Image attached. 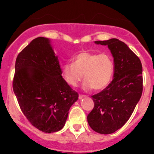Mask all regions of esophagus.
I'll use <instances>...</instances> for the list:
<instances>
[{"mask_svg":"<svg viewBox=\"0 0 154 154\" xmlns=\"http://www.w3.org/2000/svg\"><path fill=\"white\" fill-rule=\"evenodd\" d=\"M86 97V95H84V94H79V99H83Z\"/></svg>","mask_w":154,"mask_h":154,"instance_id":"esophagus-1","label":"esophagus"}]
</instances>
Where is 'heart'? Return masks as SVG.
<instances>
[{"label": "heart", "mask_w": 154, "mask_h": 154, "mask_svg": "<svg viewBox=\"0 0 154 154\" xmlns=\"http://www.w3.org/2000/svg\"><path fill=\"white\" fill-rule=\"evenodd\" d=\"M63 73L70 86H77L83 74L84 88L100 91L111 82L114 74V63L111 56L106 53L98 54L83 51L74 56L73 63H67L63 66Z\"/></svg>", "instance_id": "1"}]
</instances>
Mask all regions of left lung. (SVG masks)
<instances>
[{"label": "left lung", "mask_w": 154, "mask_h": 154, "mask_svg": "<svg viewBox=\"0 0 154 154\" xmlns=\"http://www.w3.org/2000/svg\"><path fill=\"white\" fill-rule=\"evenodd\" d=\"M94 43L108 46L114 58V74L106 88L91 96L94 106L87 121L94 131L111 134L125 125L140 100L142 66L139 57L117 38Z\"/></svg>", "instance_id": "obj_1"}]
</instances>
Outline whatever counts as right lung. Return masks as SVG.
I'll return each mask as SVG.
<instances>
[{
    "instance_id": "add662e5",
    "label": "right lung",
    "mask_w": 154,
    "mask_h": 154,
    "mask_svg": "<svg viewBox=\"0 0 154 154\" xmlns=\"http://www.w3.org/2000/svg\"><path fill=\"white\" fill-rule=\"evenodd\" d=\"M62 72L58 57L45 37L32 40L15 61L12 87L18 104L31 125L44 133L61 130L78 99Z\"/></svg>"
}]
</instances>
